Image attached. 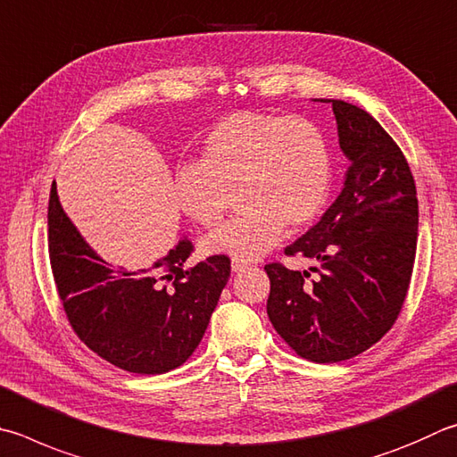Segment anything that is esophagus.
Segmentation results:
<instances>
[{
  "mask_svg": "<svg viewBox=\"0 0 457 457\" xmlns=\"http://www.w3.org/2000/svg\"><path fill=\"white\" fill-rule=\"evenodd\" d=\"M247 268V262H239V260H231V271L239 273Z\"/></svg>",
  "mask_w": 457,
  "mask_h": 457,
  "instance_id": "1",
  "label": "esophagus"
}]
</instances>
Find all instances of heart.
<instances>
[{
  "label": "heart",
  "mask_w": 457,
  "mask_h": 457,
  "mask_svg": "<svg viewBox=\"0 0 457 457\" xmlns=\"http://www.w3.org/2000/svg\"><path fill=\"white\" fill-rule=\"evenodd\" d=\"M331 160L320 128L303 118L237 112L221 120L202 147V163L181 165L173 194L179 210L200 226H215L239 189L236 218L202 239L207 255L260 260L303 228L328 202Z\"/></svg>",
  "instance_id": "heart-1"
}]
</instances>
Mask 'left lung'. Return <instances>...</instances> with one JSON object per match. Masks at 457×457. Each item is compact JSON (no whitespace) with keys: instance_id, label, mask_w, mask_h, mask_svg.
I'll return each instance as SVG.
<instances>
[{"instance_id":"1","label":"left lung","mask_w":457,"mask_h":457,"mask_svg":"<svg viewBox=\"0 0 457 457\" xmlns=\"http://www.w3.org/2000/svg\"><path fill=\"white\" fill-rule=\"evenodd\" d=\"M334 107L347 157L344 187L320 221L286 247L320 265L287 270L268 263L271 326L302 358L336 363L384 337L408 294L418 245L416 184L387 131L344 99Z\"/></svg>"}]
</instances>
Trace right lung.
<instances>
[{
  "instance_id": "add662e5",
  "label": "right lung",
  "mask_w": 457,
  "mask_h": 457,
  "mask_svg": "<svg viewBox=\"0 0 457 457\" xmlns=\"http://www.w3.org/2000/svg\"><path fill=\"white\" fill-rule=\"evenodd\" d=\"M47 226L57 294L73 331L91 352L142 376L176 370L194 353L229 279L226 255L187 268L194 247L181 237L152 268H115L73 226L55 181Z\"/></svg>"
}]
</instances>
